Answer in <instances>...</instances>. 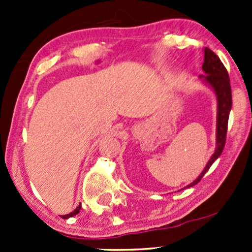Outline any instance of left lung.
<instances>
[{
	"instance_id": "obj_1",
	"label": "left lung",
	"mask_w": 252,
	"mask_h": 252,
	"mask_svg": "<svg viewBox=\"0 0 252 252\" xmlns=\"http://www.w3.org/2000/svg\"><path fill=\"white\" fill-rule=\"evenodd\" d=\"M205 58L204 64H202V70L205 75H202L206 84L213 89L217 96V139H216V151L210 158L208 163L206 164L202 173L199 175L197 179H195L191 184L188 185L187 188L194 187L195 184L201 180L206 172L210 169L213 162L220 156L225 145V138H227V129H228V119H229V112L232 108V89H230V80L228 75L227 69L224 64L220 62V57L215 52L206 47L204 50Z\"/></svg>"
}]
</instances>
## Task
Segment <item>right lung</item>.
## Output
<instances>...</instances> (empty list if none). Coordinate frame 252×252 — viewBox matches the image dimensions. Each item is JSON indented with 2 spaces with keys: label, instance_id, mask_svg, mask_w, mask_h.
Segmentation results:
<instances>
[{
  "label": "right lung",
  "instance_id": "1",
  "mask_svg": "<svg viewBox=\"0 0 252 252\" xmlns=\"http://www.w3.org/2000/svg\"><path fill=\"white\" fill-rule=\"evenodd\" d=\"M80 208H81V204L78 206L77 208H75L74 211H73V212H70L69 215H64V216H62V218H69V217H73V216H75V215H78L79 213V211H80Z\"/></svg>",
  "mask_w": 252,
  "mask_h": 252
}]
</instances>
